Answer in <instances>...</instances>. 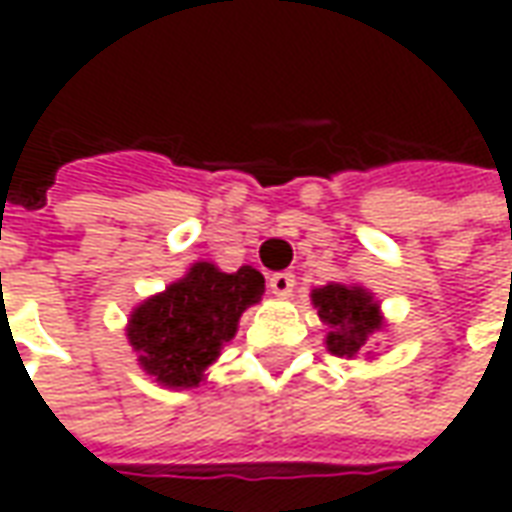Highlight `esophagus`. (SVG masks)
Wrapping results in <instances>:
<instances>
[{
    "mask_svg": "<svg viewBox=\"0 0 512 512\" xmlns=\"http://www.w3.org/2000/svg\"><path fill=\"white\" fill-rule=\"evenodd\" d=\"M268 288H271V293L279 296V299H290V296H293V288H296V277H293L290 271L271 274V277H268Z\"/></svg>",
    "mask_w": 512,
    "mask_h": 512,
    "instance_id": "34e87169",
    "label": "esophagus"
}]
</instances>
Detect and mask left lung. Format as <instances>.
Here are the masks:
<instances>
[{"label":"left lung","instance_id":"left-lung-1","mask_svg":"<svg viewBox=\"0 0 512 512\" xmlns=\"http://www.w3.org/2000/svg\"><path fill=\"white\" fill-rule=\"evenodd\" d=\"M312 307L326 323V348L340 359L370 356V345H376V334L384 332V315L376 296L362 285L329 282L310 293Z\"/></svg>","mask_w":512,"mask_h":512}]
</instances>
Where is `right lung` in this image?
Returning <instances> with one entry per match:
<instances>
[{"instance_id":"add662e5","label":"right lung","mask_w":512,"mask_h":512,"mask_svg":"<svg viewBox=\"0 0 512 512\" xmlns=\"http://www.w3.org/2000/svg\"><path fill=\"white\" fill-rule=\"evenodd\" d=\"M266 279L252 266L227 274L197 260L180 279L136 304L126 337L136 365L167 389H194L238 332L244 310L263 299Z\"/></svg>"}]
</instances>
